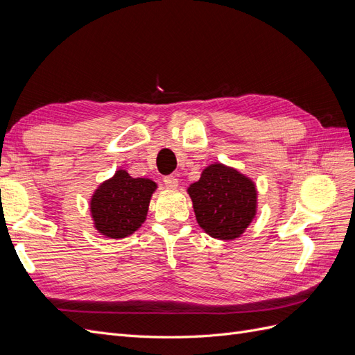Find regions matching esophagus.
<instances>
[{
	"mask_svg": "<svg viewBox=\"0 0 355 355\" xmlns=\"http://www.w3.org/2000/svg\"><path fill=\"white\" fill-rule=\"evenodd\" d=\"M164 184L170 189H176L179 187V180L176 179V176H166L164 178Z\"/></svg>",
	"mask_w": 355,
	"mask_h": 355,
	"instance_id": "34e87169",
	"label": "esophagus"
}]
</instances>
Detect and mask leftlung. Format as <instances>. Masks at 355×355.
I'll list each match as a JSON object with an SVG mask.
<instances>
[{
  "mask_svg": "<svg viewBox=\"0 0 355 355\" xmlns=\"http://www.w3.org/2000/svg\"><path fill=\"white\" fill-rule=\"evenodd\" d=\"M188 194L198 225L213 239H239L256 214L254 182L220 163L204 168Z\"/></svg>",
  "mask_w": 355,
  "mask_h": 355,
  "instance_id": "left-lung-1",
  "label": "left lung"
}]
</instances>
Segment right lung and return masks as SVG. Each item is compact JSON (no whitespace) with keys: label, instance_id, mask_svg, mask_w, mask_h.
Instances as JSON below:
<instances>
[{"label":"right lung","instance_id":"1","mask_svg":"<svg viewBox=\"0 0 355 355\" xmlns=\"http://www.w3.org/2000/svg\"><path fill=\"white\" fill-rule=\"evenodd\" d=\"M157 189L151 179L132 178L125 170L102 182L90 200L94 228L108 239H124L142 227Z\"/></svg>","mask_w":355,"mask_h":355}]
</instances>
